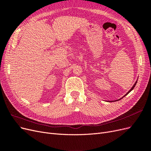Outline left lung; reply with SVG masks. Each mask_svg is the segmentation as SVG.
<instances>
[{"instance_id": "8db88e82", "label": "left lung", "mask_w": 151, "mask_h": 151, "mask_svg": "<svg viewBox=\"0 0 151 151\" xmlns=\"http://www.w3.org/2000/svg\"><path fill=\"white\" fill-rule=\"evenodd\" d=\"M137 81H136V82H135V84H134V86H132V88H131V89H130V90H129V92H128V93H127V94H125V95H124V96H123V97H122V98H120V99H118V100H115V101H118V100H120V99H122V98H124V97H125V96H127V94H129V93H130V91H132V90H133V89H134V88H135V85H136V84H137ZM108 102H113V101H108Z\"/></svg>"}]
</instances>
